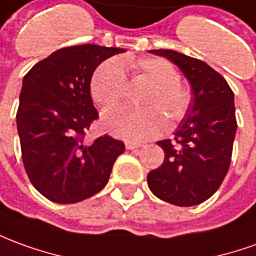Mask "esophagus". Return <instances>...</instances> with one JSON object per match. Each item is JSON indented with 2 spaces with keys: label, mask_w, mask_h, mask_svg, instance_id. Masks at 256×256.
I'll use <instances>...</instances> for the list:
<instances>
[{
  "label": "esophagus",
  "mask_w": 256,
  "mask_h": 256,
  "mask_svg": "<svg viewBox=\"0 0 256 256\" xmlns=\"http://www.w3.org/2000/svg\"><path fill=\"white\" fill-rule=\"evenodd\" d=\"M140 142H132V141H126V148L128 150H136V148H140Z\"/></svg>",
  "instance_id": "obj_1"
}]
</instances>
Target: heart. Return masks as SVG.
Returning a JSON list of instances; mask_svg holds the SVG:
<instances>
[{"label":"heart","mask_w":256,"mask_h":256,"mask_svg":"<svg viewBox=\"0 0 256 256\" xmlns=\"http://www.w3.org/2000/svg\"><path fill=\"white\" fill-rule=\"evenodd\" d=\"M137 74L154 83L144 104L148 108H120L104 112L102 124L115 136L130 141L152 138L170 124L182 122L191 108V92L180 84V73L170 62L162 58H141L126 62ZM128 91V78L119 60H108L97 66L90 80L92 100L102 108L116 106Z\"/></svg>","instance_id":"heart-1"}]
</instances>
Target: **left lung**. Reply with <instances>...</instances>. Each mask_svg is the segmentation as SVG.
<instances>
[{
	"mask_svg": "<svg viewBox=\"0 0 256 256\" xmlns=\"http://www.w3.org/2000/svg\"><path fill=\"white\" fill-rule=\"evenodd\" d=\"M180 68L188 78L192 102L174 138L158 141L164 164L148 173L150 190L162 201L192 206L220 187L230 168L237 130L234 94L228 82L204 60L172 50H152Z\"/></svg>",
	"mask_w": 256,
	"mask_h": 256,
	"instance_id": "obj_1",
	"label": "left lung"
}]
</instances>
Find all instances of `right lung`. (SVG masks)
Returning <instances> with one entry per match:
<instances>
[{
    "mask_svg": "<svg viewBox=\"0 0 256 256\" xmlns=\"http://www.w3.org/2000/svg\"><path fill=\"white\" fill-rule=\"evenodd\" d=\"M122 48L94 44L60 48L23 78L18 133L26 173L36 190L58 204L80 202L110 180L124 142L108 134L86 142L98 119L90 80L102 60Z\"/></svg>",
    "mask_w": 256,
    "mask_h": 256,
    "instance_id": "add662e5",
    "label": "right lung"
}]
</instances>
